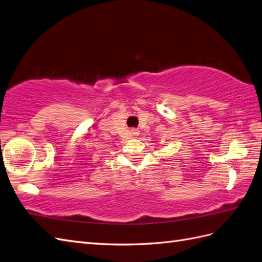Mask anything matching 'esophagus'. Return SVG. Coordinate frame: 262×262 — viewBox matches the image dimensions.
<instances>
[{"label":"esophagus","mask_w":262,"mask_h":262,"mask_svg":"<svg viewBox=\"0 0 262 262\" xmlns=\"http://www.w3.org/2000/svg\"><path fill=\"white\" fill-rule=\"evenodd\" d=\"M132 133H133V135H137V134H138V130H136V129H133V130H132Z\"/></svg>","instance_id":"1"}]
</instances>
